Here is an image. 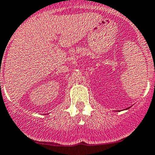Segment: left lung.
Instances as JSON below:
<instances>
[{
	"instance_id": "8db88e82",
	"label": "left lung",
	"mask_w": 155,
	"mask_h": 155,
	"mask_svg": "<svg viewBox=\"0 0 155 155\" xmlns=\"http://www.w3.org/2000/svg\"><path fill=\"white\" fill-rule=\"evenodd\" d=\"M128 109H129V108H128Z\"/></svg>"
}]
</instances>
